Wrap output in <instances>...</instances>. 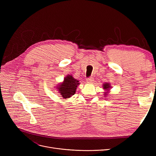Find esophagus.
<instances>
[{"label": "esophagus", "mask_w": 156, "mask_h": 156, "mask_svg": "<svg viewBox=\"0 0 156 156\" xmlns=\"http://www.w3.org/2000/svg\"><path fill=\"white\" fill-rule=\"evenodd\" d=\"M87 81L88 83H91L94 81V78L92 77H88L87 79Z\"/></svg>", "instance_id": "34e87169"}]
</instances>
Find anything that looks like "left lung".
<instances>
[{"label": "left lung", "instance_id": "left-lung-1", "mask_svg": "<svg viewBox=\"0 0 156 156\" xmlns=\"http://www.w3.org/2000/svg\"><path fill=\"white\" fill-rule=\"evenodd\" d=\"M103 88H104V89L108 90V88H109L110 86H109V84H108V83H105L104 84H103Z\"/></svg>", "mask_w": 156, "mask_h": 156}]
</instances>
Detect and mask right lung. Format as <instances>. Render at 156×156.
<instances>
[{"label":"right lung","instance_id":"1","mask_svg":"<svg viewBox=\"0 0 156 156\" xmlns=\"http://www.w3.org/2000/svg\"><path fill=\"white\" fill-rule=\"evenodd\" d=\"M79 84V81L74 79L72 75H68L66 77H65L64 82L58 87V89L61 96L64 98H68L75 93Z\"/></svg>","mask_w":156,"mask_h":156}]
</instances>
